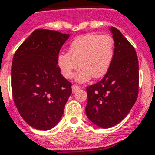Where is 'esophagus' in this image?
<instances>
[{
	"mask_svg": "<svg viewBox=\"0 0 155 155\" xmlns=\"http://www.w3.org/2000/svg\"><path fill=\"white\" fill-rule=\"evenodd\" d=\"M79 89H80L79 86H76V85H72V93H75V92H77L78 90H79Z\"/></svg>",
	"mask_w": 155,
	"mask_h": 155,
	"instance_id": "34e87169",
	"label": "esophagus"
}]
</instances>
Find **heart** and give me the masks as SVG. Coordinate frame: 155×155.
<instances>
[{
    "mask_svg": "<svg viewBox=\"0 0 155 155\" xmlns=\"http://www.w3.org/2000/svg\"><path fill=\"white\" fill-rule=\"evenodd\" d=\"M114 56V41L109 35L88 33L72 41L68 52H60L57 58L62 75L71 78L78 65L81 68L75 76L77 82H87L93 77H104ZM79 63L78 64L77 62Z\"/></svg>",
    "mask_w": 155,
    "mask_h": 155,
    "instance_id": "1",
    "label": "heart"
}]
</instances>
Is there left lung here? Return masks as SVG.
Instances as JSON below:
<instances>
[{
    "mask_svg": "<svg viewBox=\"0 0 155 155\" xmlns=\"http://www.w3.org/2000/svg\"><path fill=\"white\" fill-rule=\"evenodd\" d=\"M114 41V56L104 78L87 87L86 114L103 128L118 124L135 104L139 92V60L136 51L120 31L109 27Z\"/></svg>",
    "mask_w": 155,
    "mask_h": 155,
    "instance_id": "obj_1",
    "label": "left lung"
}]
</instances>
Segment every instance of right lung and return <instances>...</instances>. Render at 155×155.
Returning <instances> with one entry per match:
<instances>
[{
  "instance_id": "add662e5",
  "label": "right lung",
  "mask_w": 155,
  "mask_h": 155,
  "mask_svg": "<svg viewBox=\"0 0 155 155\" xmlns=\"http://www.w3.org/2000/svg\"><path fill=\"white\" fill-rule=\"evenodd\" d=\"M70 34L35 30L13 57L12 89L20 115L31 127L49 130L60 122L72 83L57 63L60 49Z\"/></svg>"
}]
</instances>
